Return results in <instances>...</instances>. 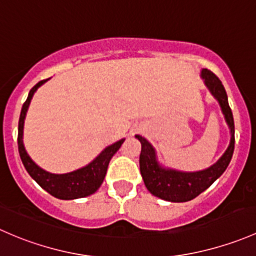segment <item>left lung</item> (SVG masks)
<instances>
[{"label": "left lung", "mask_w": 256, "mask_h": 256, "mask_svg": "<svg viewBox=\"0 0 256 256\" xmlns=\"http://www.w3.org/2000/svg\"><path fill=\"white\" fill-rule=\"evenodd\" d=\"M201 78L210 94L220 104V110L230 132L229 146L214 164L200 171H180L166 168L158 160L155 148L144 136L139 134L136 136L142 144L139 166L146 187L152 194L168 202H187L198 196L224 172L233 156L234 120L224 86L220 78L208 69L201 70Z\"/></svg>", "instance_id": "left-lung-1"}]
</instances>
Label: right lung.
I'll use <instances>...</instances> for the list:
<instances>
[{"instance_id":"obj_1","label":"right lung","mask_w":256,"mask_h":256,"mask_svg":"<svg viewBox=\"0 0 256 256\" xmlns=\"http://www.w3.org/2000/svg\"><path fill=\"white\" fill-rule=\"evenodd\" d=\"M48 80L49 78L39 81L30 90L27 101L23 104L20 116V123H18V152H20V160H22L23 165H24L26 170L30 174V178L42 188L46 190L48 194L59 200L82 198V197L94 194L100 188V186L102 185L110 159H112L113 155L117 152V150L122 146L124 139H120V140L106 146L91 162H88L85 166L78 168V170L70 171V172L52 174L42 168L39 165H36L32 160V158L24 148V143H23V128H24L26 116H27V110L30 108L33 94H36V90L40 88L42 85H44Z\"/></svg>"}]
</instances>
